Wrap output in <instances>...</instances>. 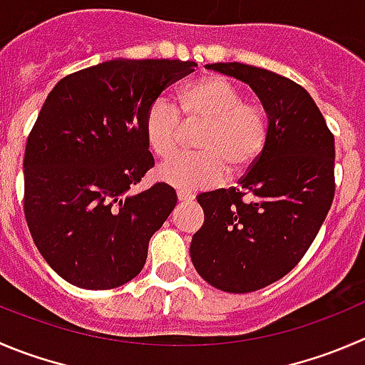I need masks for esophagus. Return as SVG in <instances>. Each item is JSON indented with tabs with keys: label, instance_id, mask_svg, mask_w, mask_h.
<instances>
[{
	"label": "esophagus",
	"instance_id": "esophagus-1",
	"mask_svg": "<svg viewBox=\"0 0 365 365\" xmlns=\"http://www.w3.org/2000/svg\"><path fill=\"white\" fill-rule=\"evenodd\" d=\"M177 199H179V202H192V200L195 199V195L190 192H185V190H179V192H177Z\"/></svg>",
	"mask_w": 365,
	"mask_h": 365
}]
</instances>
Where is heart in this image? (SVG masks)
Wrapping results in <instances>:
<instances>
[{"label":"heart","instance_id":"heart-1","mask_svg":"<svg viewBox=\"0 0 365 365\" xmlns=\"http://www.w3.org/2000/svg\"><path fill=\"white\" fill-rule=\"evenodd\" d=\"M180 113L188 127L204 125L197 138L200 152L180 154L158 168V179L180 190L206 188L229 172L242 175L258 163L269 143V114L259 103L245 102L244 93L224 76H202L179 95ZM148 148L170 158L185 136L179 110L165 96L148 106L143 118Z\"/></svg>","mask_w":365,"mask_h":365}]
</instances>
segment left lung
I'll list each match as a JSON object with an SVG mask.
<instances>
[{
    "label": "left lung",
    "instance_id": "8db88e82",
    "mask_svg": "<svg viewBox=\"0 0 365 365\" xmlns=\"http://www.w3.org/2000/svg\"><path fill=\"white\" fill-rule=\"evenodd\" d=\"M206 68L251 86L270 133L238 186L197 197L204 224L190 256L215 289L255 292L289 274L317 237L335 195V140L307 89L287 76L240 62Z\"/></svg>",
    "mask_w": 365,
    "mask_h": 365
}]
</instances>
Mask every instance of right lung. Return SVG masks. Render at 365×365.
<instances>
[{"label": "right lung", "instance_id": "right-lung-1", "mask_svg": "<svg viewBox=\"0 0 365 365\" xmlns=\"http://www.w3.org/2000/svg\"><path fill=\"white\" fill-rule=\"evenodd\" d=\"M192 61L114 58L71 73L48 95L24 150V217L48 265L88 290L121 287L177 204L165 182L134 195L154 166L148 106Z\"/></svg>", "mask_w": 365, "mask_h": 365}]
</instances>
